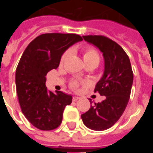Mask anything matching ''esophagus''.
Listing matches in <instances>:
<instances>
[{"instance_id": "34e87169", "label": "esophagus", "mask_w": 153, "mask_h": 153, "mask_svg": "<svg viewBox=\"0 0 153 153\" xmlns=\"http://www.w3.org/2000/svg\"><path fill=\"white\" fill-rule=\"evenodd\" d=\"M79 99V97H73V101H74V102H75V101L78 100Z\"/></svg>"}]
</instances>
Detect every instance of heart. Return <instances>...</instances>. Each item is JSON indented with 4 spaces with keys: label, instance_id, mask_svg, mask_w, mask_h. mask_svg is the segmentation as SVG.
<instances>
[{
    "label": "heart",
    "instance_id": "obj_1",
    "mask_svg": "<svg viewBox=\"0 0 153 153\" xmlns=\"http://www.w3.org/2000/svg\"><path fill=\"white\" fill-rule=\"evenodd\" d=\"M69 51H66L61 56L60 59V64H63L66 60H67V56H69ZM83 60H84L85 63H99L100 62V56H99L98 53L91 47H87L83 51ZM71 86L73 88H76L78 86V83L76 81H74L71 83Z\"/></svg>",
    "mask_w": 153,
    "mask_h": 153
}]
</instances>
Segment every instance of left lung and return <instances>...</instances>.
Returning a JSON list of instances; mask_svg holds the SVG:
<instances>
[{"instance_id": "1", "label": "left lung", "mask_w": 153, "mask_h": 153, "mask_svg": "<svg viewBox=\"0 0 153 153\" xmlns=\"http://www.w3.org/2000/svg\"><path fill=\"white\" fill-rule=\"evenodd\" d=\"M83 38L102 53L103 75L94 92L106 97L101 102L94 104L90 100L91 106L81 118L89 129L106 130L118 121L129 102L133 82L130 60L122 47L106 36L88 35Z\"/></svg>"}]
</instances>
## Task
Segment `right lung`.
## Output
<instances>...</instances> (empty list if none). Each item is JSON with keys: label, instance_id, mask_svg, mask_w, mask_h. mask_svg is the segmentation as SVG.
<instances>
[{"label": "right lung", "instance_id": "obj_1", "mask_svg": "<svg viewBox=\"0 0 153 153\" xmlns=\"http://www.w3.org/2000/svg\"><path fill=\"white\" fill-rule=\"evenodd\" d=\"M81 40L75 33H44L23 53L16 70V89L23 114L37 129L57 128L65 106L72 102L71 95L47 90L46 75L59 67L62 55L70 46Z\"/></svg>", "mask_w": 153, "mask_h": 153}]
</instances>
